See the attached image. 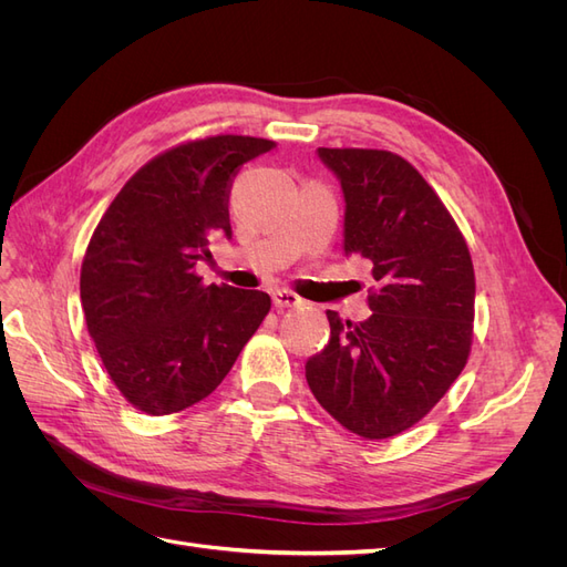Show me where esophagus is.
I'll list each match as a JSON object with an SVG mask.
<instances>
[{
	"instance_id": "34e87169",
	"label": "esophagus",
	"mask_w": 567,
	"mask_h": 567,
	"mask_svg": "<svg viewBox=\"0 0 567 567\" xmlns=\"http://www.w3.org/2000/svg\"><path fill=\"white\" fill-rule=\"evenodd\" d=\"M271 300H274V307H277V310H286V307H300L305 302L300 296L293 293V290H286V288L274 290Z\"/></svg>"
}]
</instances>
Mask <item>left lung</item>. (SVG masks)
I'll return each mask as SVG.
<instances>
[{
    "label": "left lung",
    "mask_w": 567,
    "mask_h": 567,
    "mask_svg": "<svg viewBox=\"0 0 567 567\" xmlns=\"http://www.w3.org/2000/svg\"><path fill=\"white\" fill-rule=\"evenodd\" d=\"M346 198L342 250L373 265L371 317L326 312L331 336L305 379L329 414L367 440L421 421L466 367L475 277L466 241L437 194L398 153L317 148Z\"/></svg>",
    "instance_id": "obj_1"
}]
</instances>
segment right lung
Masks as SVG:
<instances>
[{
  "label": "right lung",
  "mask_w": 567,
  "mask_h": 567,
  "mask_svg": "<svg viewBox=\"0 0 567 567\" xmlns=\"http://www.w3.org/2000/svg\"><path fill=\"white\" fill-rule=\"evenodd\" d=\"M274 142L208 136L146 163L109 205L84 255L80 298L101 362L127 402L175 414L221 383L267 317L262 290L203 286L213 236L231 238L229 184Z\"/></svg>",
  "instance_id": "right-lung-1"
}]
</instances>
